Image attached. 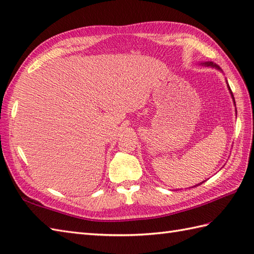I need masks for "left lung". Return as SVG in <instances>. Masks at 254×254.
I'll list each match as a JSON object with an SVG mask.
<instances>
[{
  "label": "left lung",
  "mask_w": 254,
  "mask_h": 254,
  "mask_svg": "<svg viewBox=\"0 0 254 254\" xmlns=\"http://www.w3.org/2000/svg\"><path fill=\"white\" fill-rule=\"evenodd\" d=\"M198 64L199 65H202V66H209V67H213V68H216V69H218L219 72H222L223 73V69L219 67V65H217L216 63H214V62H210V61H207V62H198ZM226 84H227V88H228V90H229V94H230V96H231V98H233V101H234V105H235V107H236V101H235V97H234V95H233V91H231V89H230V87H229V85H228V82H227V79H226ZM236 110V113H237V109H235ZM204 181H202L201 183H203ZM201 183H198V185H196V186H194V187H197V186H199L201 185Z\"/></svg>",
  "instance_id": "8db88e82"
}]
</instances>
